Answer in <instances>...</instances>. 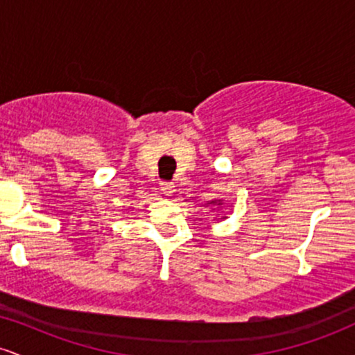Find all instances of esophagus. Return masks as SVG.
<instances>
[{"label": "esophagus", "mask_w": 355, "mask_h": 355, "mask_svg": "<svg viewBox=\"0 0 355 355\" xmlns=\"http://www.w3.org/2000/svg\"><path fill=\"white\" fill-rule=\"evenodd\" d=\"M160 189H162V191H164L165 195H172L173 191H175V183H172V182H162L160 183Z\"/></svg>", "instance_id": "34e87169"}]
</instances>
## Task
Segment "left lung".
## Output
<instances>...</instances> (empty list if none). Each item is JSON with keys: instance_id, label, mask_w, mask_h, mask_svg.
<instances>
[{"instance_id": "left-lung-1", "label": "left lung", "mask_w": 355, "mask_h": 355, "mask_svg": "<svg viewBox=\"0 0 355 355\" xmlns=\"http://www.w3.org/2000/svg\"><path fill=\"white\" fill-rule=\"evenodd\" d=\"M210 203H218V205H220V200H214V202H210Z\"/></svg>"}]
</instances>
